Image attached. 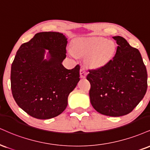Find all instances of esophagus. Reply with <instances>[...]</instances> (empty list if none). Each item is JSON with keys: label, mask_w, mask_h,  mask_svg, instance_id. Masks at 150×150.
Returning a JSON list of instances; mask_svg holds the SVG:
<instances>
[{"label": "esophagus", "mask_w": 150, "mask_h": 150, "mask_svg": "<svg viewBox=\"0 0 150 150\" xmlns=\"http://www.w3.org/2000/svg\"><path fill=\"white\" fill-rule=\"evenodd\" d=\"M80 73V77H82V78H85L86 76V74H87V73H86V71L85 70V68H81Z\"/></svg>", "instance_id": "obj_1"}]
</instances>
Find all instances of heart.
<instances>
[{
    "instance_id": "heart-1",
    "label": "heart",
    "mask_w": 150,
    "mask_h": 150,
    "mask_svg": "<svg viewBox=\"0 0 150 150\" xmlns=\"http://www.w3.org/2000/svg\"><path fill=\"white\" fill-rule=\"evenodd\" d=\"M73 51L78 56H87L91 67L99 68L105 66L114 57L116 47L111 40L100 37L80 38L74 41ZM75 57V54L71 52Z\"/></svg>"
}]
</instances>
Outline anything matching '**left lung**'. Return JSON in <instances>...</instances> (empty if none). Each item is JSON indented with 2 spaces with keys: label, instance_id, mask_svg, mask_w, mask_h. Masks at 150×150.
Returning <instances> with one entry per match:
<instances>
[{
  "label": "left lung",
  "instance_id": "obj_1",
  "mask_svg": "<svg viewBox=\"0 0 150 150\" xmlns=\"http://www.w3.org/2000/svg\"><path fill=\"white\" fill-rule=\"evenodd\" d=\"M118 45L113 59L96 70H89L90 102L100 114L120 117L131 112L143 98L147 73L138 49L124 38L114 36Z\"/></svg>",
  "mask_w": 150,
  "mask_h": 150
}]
</instances>
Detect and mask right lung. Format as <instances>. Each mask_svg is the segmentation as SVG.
Instances as JSON below:
<instances>
[{
  "instance_id": "right-lung-1",
  "label": "right lung",
  "mask_w": 150,
  "mask_h": 150,
  "mask_svg": "<svg viewBox=\"0 0 150 150\" xmlns=\"http://www.w3.org/2000/svg\"><path fill=\"white\" fill-rule=\"evenodd\" d=\"M67 42L63 33L40 32L17 52L11 66L12 93L19 108L31 117L48 120L61 114L80 80L79 65L68 70L62 64Z\"/></svg>"
}]
</instances>
